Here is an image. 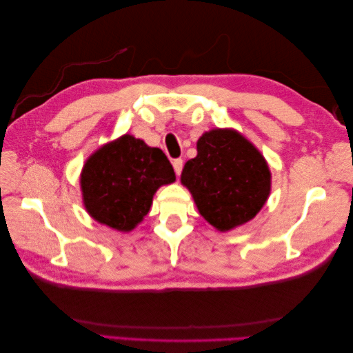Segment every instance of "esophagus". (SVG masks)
Segmentation results:
<instances>
[{
  "instance_id": "34e87169",
  "label": "esophagus",
  "mask_w": 353,
  "mask_h": 353,
  "mask_svg": "<svg viewBox=\"0 0 353 353\" xmlns=\"http://www.w3.org/2000/svg\"><path fill=\"white\" fill-rule=\"evenodd\" d=\"M172 168H174L177 176H181L182 168H183V161L182 159H174V161H172Z\"/></svg>"
}]
</instances>
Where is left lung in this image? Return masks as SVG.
Returning a JSON list of instances; mask_svg holds the SVG:
<instances>
[{
	"label": "left lung",
	"mask_w": 353,
	"mask_h": 353,
	"mask_svg": "<svg viewBox=\"0 0 353 353\" xmlns=\"http://www.w3.org/2000/svg\"><path fill=\"white\" fill-rule=\"evenodd\" d=\"M181 181L201 216L220 232L250 221L272 190V172L264 156L232 129L201 134L197 156L185 163Z\"/></svg>",
	"instance_id": "obj_1"
}]
</instances>
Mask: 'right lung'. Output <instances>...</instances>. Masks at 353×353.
Wrapping results in <instances>:
<instances>
[{"instance_id":"obj_1","label":"right lung","mask_w":353,"mask_h":353,"mask_svg":"<svg viewBox=\"0 0 353 353\" xmlns=\"http://www.w3.org/2000/svg\"><path fill=\"white\" fill-rule=\"evenodd\" d=\"M176 181L168 157L132 134L100 147L80 174L81 196L95 221L130 232L144 220L162 185Z\"/></svg>"}]
</instances>
